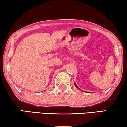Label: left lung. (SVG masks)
<instances>
[{
    "label": "left lung",
    "instance_id": "left-lung-1",
    "mask_svg": "<svg viewBox=\"0 0 127 127\" xmlns=\"http://www.w3.org/2000/svg\"><path fill=\"white\" fill-rule=\"evenodd\" d=\"M74 85H75V86L76 87V88H78V89H79V88H78V87H77V85H76V83H74Z\"/></svg>",
    "mask_w": 127,
    "mask_h": 127
}]
</instances>
